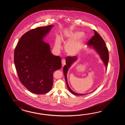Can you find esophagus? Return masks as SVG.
I'll use <instances>...</instances> for the list:
<instances>
[{
  "label": "esophagus",
  "mask_w": 125,
  "mask_h": 125,
  "mask_svg": "<svg viewBox=\"0 0 125 125\" xmlns=\"http://www.w3.org/2000/svg\"><path fill=\"white\" fill-rule=\"evenodd\" d=\"M61 62H62V67H63L65 64V59H62V61H61Z\"/></svg>",
  "instance_id": "esophagus-1"
}]
</instances>
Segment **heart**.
Masks as SVG:
<instances>
[{"label":"heart","instance_id":"b5f03b06","mask_svg":"<svg viewBox=\"0 0 125 125\" xmlns=\"http://www.w3.org/2000/svg\"><path fill=\"white\" fill-rule=\"evenodd\" d=\"M84 39L83 32L81 31H75L67 34L65 37V41L67 43L65 46L66 52L71 56L78 54L82 49ZM56 47L58 49L61 48V39L59 36L56 38Z\"/></svg>","mask_w":125,"mask_h":125}]
</instances>
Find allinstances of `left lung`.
I'll return each mask as SVG.
<instances>
[{"label": "left lung", "instance_id": "8db88e82", "mask_svg": "<svg viewBox=\"0 0 125 125\" xmlns=\"http://www.w3.org/2000/svg\"><path fill=\"white\" fill-rule=\"evenodd\" d=\"M94 34L91 39L87 42V45L89 47L94 49L100 56V58L103 61L106 67V71H107V69L108 67V60H109V55H108V49L107 47H106V44L104 42L102 38L100 36V34L97 33L94 30ZM78 59L77 56H74L73 57L67 56L66 58V64L64 66L63 68V73L65 77V81L66 83L67 86L69 89V92L72 94L77 95H85L87 94H78L73 92L70 88L69 87V84L68 83L67 74L68 71V69L71 67L75 61H77ZM96 90V89H95ZM95 91V90H94Z\"/></svg>", "mask_w": 125, "mask_h": 125}]
</instances>
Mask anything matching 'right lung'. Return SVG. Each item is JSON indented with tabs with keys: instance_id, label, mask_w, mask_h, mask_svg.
<instances>
[{
	"instance_id": "right-lung-1",
	"label": "right lung",
	"mask_w": 125,
	"mask_h": 125,
	"mask_svg": "<svg viewBox=\"0 0 125 125\" xmlns=\"http://www.w3.org/2000/svg\"><path fill=\"white\" fill-rule=\"evenodd\" d=\"M53 25L39 27L22 35L14 51V61L19 80L31 92L43 94L52 86L53 74L61 69V58L51 52L43 41Z\"/></svg>"
}]
</instances>
